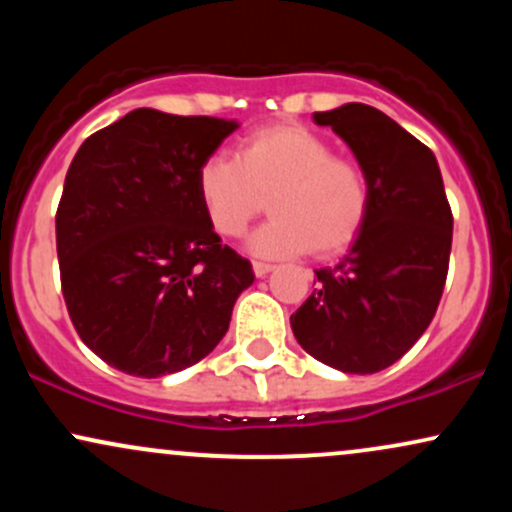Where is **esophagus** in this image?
<instances>
[{"mask_svg":"<svg viewBox=\"0 0 512 512\" xmlns=\"http://www.w3.org/2000/svg\"><path fill=\"white\" fill-rule=\"evenodd\" d=\"M272 269H274L272 264L267 262H252V272H255V276H267Z\"/></svg>","mask_w":512,"mask_h":512,"instance_id":"34e87169","label":"esophagus"}]
</instances>
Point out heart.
Listing matches in <instances>:
<instances>
[{
    "label": "heart",
    "instance_id": "1",
    "mask_svg": "<svg viewBox=\"0 0 512 512\" xmlns=\"http://www.w3.org/2000/svg\"><path fill=\"white\" fill-rule=\"evenodd\" d=\"M209 226L223 238L243 236L269 197V219L250 238L262 257L313 250L334 257L354 245L370 214V178L351 156L305 125H267L245 134L236 156H209L195 175Z\"/></svg>",
    "mask_w": 512,
    "mask_h": 512
}]
</instances>
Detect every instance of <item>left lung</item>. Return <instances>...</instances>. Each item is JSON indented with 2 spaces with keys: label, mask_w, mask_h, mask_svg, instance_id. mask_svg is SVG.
<instances>
[{
  "label": "left lung",
  "mask_w": 512,
  "mask_h": 512,
  "mask_svg": "<svg viewBox=\"0 0 512 512\" xmlns=\"http://www.w3.org/2000/svg\"><path fill=\"white\" fill-rule=\"evenodd\" d=\"M370 178V214L344 260L317 269V289L291 315L298 344L344 373L399 361L436 315L452 248V211L433 151L363 103L315 113Z\"/></svg>",
  "instance_id": "1"
}]
</instances>
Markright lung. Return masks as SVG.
I'll list each match as a JSON object with an SVG mask.
<instances>
[{
	"label": "right lung",
	"mask_w": 512,
	"mask_h": 512,
	"mask_svg": "<svg viewBox=\"0 0 512 512\" xmlns=\"http://www.w3.org/2000/svg\"><path fill=\"white\" fill-rule=\"evenodd\" d=\"M236 120L137 108L81 144L57 207L64 303L108 366L161 378L221 342L252 264L197 199L199 163Z\"/></svg>",
	"instance_id": "add662e5"
}]
</instances>
